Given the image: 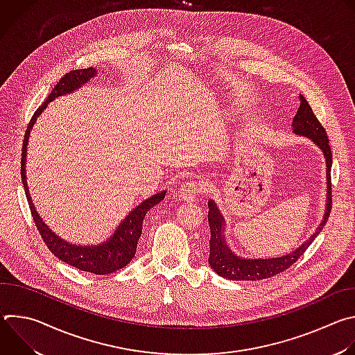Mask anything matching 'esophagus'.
<instances>
[{"label": "esophagus", "instance_id": "obj_1", "mask_svg": "<svg viewBox=\"0 0 355 355\" xmlns=\"http://www.w3.org/2000/svg\"><path fill=\"white\" fill-rule=\"evenodd\" d=\"M180 196L184 198V199H192V198H196L200 192H202V187L195 182V181H189V182H184L180 189Z\"/></svg>", "mask_w": 355, "mask_h": 355}]
</instances>
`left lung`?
Here are the masks:
<instances>
[{
  "label": "left lung",
  "instance_id": "left-lung-1",
  "mask_svg": "<svg viewBox=\"0 0 355 355\" xmlns=\"http://www.w3.org/2000/svg\"><path fill=\"white\" fill-rule=\"evenodd\" d=\"M300 105L297 108V112L292 121V128L296 135L309 137L320 150L326 159V178H327V200H326V211L323 215V219L319 225V227L315 230L311 237L292 250L291 252L281 257H272V259H244L240 256H236L230 250L225 240V218L222 216L219 208L216 207L215 200H208V222L211 229V240H209V259L208 263L214 268V271L227 279L233 281H257V279H266L271 278L285 270H288L306 248L313 243L316 236L320 233L323 226L326 225L330 211H331V150L329 146V139L324 128L315 116L308 101L303 98V95H299Z\"/></svg>",
  "mask_w": 355,
  "mask_h": 355
}]
</instances>
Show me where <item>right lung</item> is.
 <instances>
[{"instance_id":"1","label":"right lung","mask_w":355,"mask_h":355,"mask_svg":"<svg viewBox=\"0 0 355 355\" xmlns=\"http://www.w3.org/2000/svg\"><path fill=\"white\" fill-rule=\"evenodd\" d=\"M96 76V70L94 67L89 69H81V70H73L67 73L62 80L55 85L53 91L49 94L44 103L36 110L33 114L28 129L25 132L24 144H22V157H21V178L25 188L26 199L31 208V214L33 216L36 229L39 230L44 244L47 248L53 252V254L60 259L63 263H67L69 266H73L81 271L92 272L95 275H105L112 274L123 267H126L132 259L136 254L137 241L141 234V226L143 219L146 214L156 207L159 202H162L166 196L167 191L157 192L151 195L150 198L144 199L141 204H139L136 208H133L129 215L125 216V219L119 223V226L115 229V232L101 244H71L62 237H59L55 232L50 230V227L43 222V219L37 215L35 205L32 202L28 184H26V174H25V166H26V151H28V139L31 135V130L39 118V115L46 110L47 104L52 103L58 96H62L64 94H71L73 91L78 89L81 85L88 83L92 77Z\"/></svg>"}]
</instances>
